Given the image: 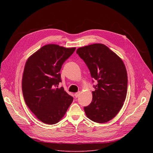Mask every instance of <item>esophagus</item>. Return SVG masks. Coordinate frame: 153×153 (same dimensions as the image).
Segmentation results:
<instances>
[{"mask_svg": "<svg viewBox=\"0 0 153 153\" xmlns=\"http://www.w3.org/2000/svg\"><path fill=\"white\" fill-rule=\"evenodd\" d=\"M80 94V92L79 91V92H77V93H76L74 94V96H75V97L77 98V97H78L79 96Z\"/></svg>", "mask_w": 153, "mask_h": 153, "instance_id": "obj_1", "label": "esophagus"}]
</instances>
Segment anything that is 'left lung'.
<instances>
[{"label":"left lung","mask_w":153,"mask_h":153,"mask_svg":"<svg viewBox=\"0 0 153 153\" xmlns=\"http://www.w3.org/2000/svg\"><path fill=\"white\" fill-rule=\"evenodd\" d=\"M97 81L91 103L84 107L90 120L103 123L113 119L121 110L127 93V72L122 60L102 43L79 48L76 51ZM94 81V80H93Z\"/></svg>","instance_id":"1"}]
</instances>
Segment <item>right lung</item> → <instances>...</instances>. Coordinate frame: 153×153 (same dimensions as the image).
I'll list each match as a JSON object with an SVG mask.
<instances>
[{
  "label": "right lung",
  "mask_w": 153,
  "mask_h": 153,
  "mask_svg": "<svg viewBox=\"0 0 153 153\" xmlns=\"http://www.w3.org/2000/svg\"><path fill=\"white\" fill-rule=\"evenodd\" d=\"M76 48L56 44L44 45L27 60L24 70L22 88L25 102L41 122L53 125L66 113L73 100L63 87L60 71L63 63Z\"/></svg>",
  "instance_id": "add662e5"
}]
</instances>
